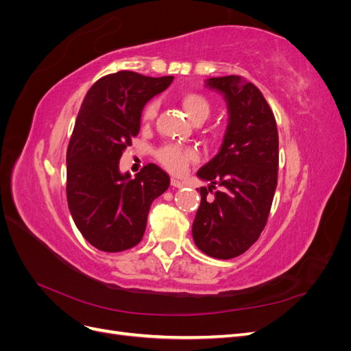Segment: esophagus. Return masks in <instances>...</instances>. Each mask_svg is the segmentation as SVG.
Returning a JSON list of instances; mask_svg holds the SVG:
<instances>
[{
	"label": "esophagus",
	"mask_w": 351,
	"mask_h": 351,
	"mask_svg": "<svg viewBox=\"0 0 351 351\" xmlns=\"http://www.w3.org/2000/svg\"><path fill=\"white\" fill-rule=\"evenodd\" d=\"M171 186H173V187H177V189H182V187H183V183L178 182V180H176V178H171Z\"/></svg>",
	"instance_id": "esophagus-1"
}]
</instances>
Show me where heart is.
Returning a JSON list of instances; mask_svg holds the SVG:
<instances>
[{"mask_svg":"<svg viewBox=\"0 0 351 351\" xmlns=\"http://www.w3.org/2000/svg\"><path fill=\"white\" fill-rule=\"evenodd\" d=\"M182 107L186 112V115L193 121L195 124H202L208 117L210 115L212 105L209 99L199 92H186L182 97ZM158 110V104L155 101H151L146 104L142 112V121L151 123ZM158 161L161 162L168 171L174 174H183L190 164L197 161V154L192 147H180V146H165L161 151L156 154Z\"/></svg>","mask_w":351,"mask_h":351,"instance_id":"heart-1","label":"heart"}]
</instances>
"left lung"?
Instances as JSON below:
<instances>
[{
  "label": "left lung",
  "mask_w": 351,
  "mask_h": 351,
  "mask_svg": "<svg viewBox=\"0 0 351 351\" xmlns=\"http://www.w3.org/2000/svg\"><path fill=\"white\" fill-rule=\"evenodd\" d=\"M205 86L219 92L228 125L219 152L197 171L200 187L193 221L196 246L215 259L246 252L267 226L278 178V132L262 92L240 76L210 77ZM221 189L210 199L207 193Z\"/></svg>",
  "instance_id": "left-lung-1"
}]
</instances>
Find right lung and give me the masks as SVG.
<instances>
[{"label":"right lung","instance_id":"add662e5","mask_svg":"<svg viewBox=\"0 0 351 351\" xmlns=\"http://www.w3.org/2000/svg\"><path fill=\"white\" fill-rule=\"evenodd\" d=\"M173 79L112 73L93 83L83 99L67 147V202L82 236L102 252L134 247L152 202L169 187L168 174L155 164L134 178L121 174L120 158L141 130L146 102Z\"/></svg>","mask_w":351,"mask_h":351}]
</instances>
